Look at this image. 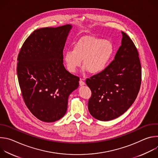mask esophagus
I'll list each match as a JSON object with an SVG mask.
<instances>
[{
	"mask_svg": "<svg viewBox=\"0 0 158 158\" xmlns=\"http://www.w3.org/2000/svg\"><path fill=\"white\" fill-rule=\"evenodd\" d=\"M79 85L81 86H82V85H85V82L83 81V79H80V81H79Z\"/></svg>",
	"mask_w": 158,
	"mask_h": 158,
	"instance_id": "34e87169",
	"label": "esophagus"
}]
</instances>
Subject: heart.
Masks as SVG:
<instances>
[{
  "mask_svg": "<svg viewBox=\"0 0 158 158\" xmlns=\"http://www.w3.org/2000/svg\"><path fill=\"white\" fill-rule=\"evenodd\" d=\"M113 53L114 46L110 41L86 35L74 44L73 50L65 52L64 60L67 69L71 73L77 72L83 60L85 71L98 74L106 69Z\"/></svg>",
  "mask_w": 158,
  "mask_h": 158,
  "instance_id": "heart-1",
  "label": "heart"
}]
</instances>
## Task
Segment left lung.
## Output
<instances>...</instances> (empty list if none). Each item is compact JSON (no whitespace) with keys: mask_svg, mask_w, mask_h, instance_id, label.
Segmentation results:
<instances>
[{"mask_svg":"<svg viewBox=\"0 0 158 158\" xmlns=\"http://www.w3.org/2000/svg\"><path fill=\"white\" fill-rule=\"evenodd\" d=\"M123 38L114 59L101 73L87 79L92 92L88 109L96 119H114L131 107L138 94L141 82V66L138 50L129 37Z\"/></svg>","mask_w":158,"mask_h":158,"instance_id":"obj_1","label":"left lung"}]
</instances>
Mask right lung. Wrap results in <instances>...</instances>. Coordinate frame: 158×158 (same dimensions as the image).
Wrapping results in <instances>:
<instances>
[{"label": "right lung", "mask_w": 158, "mask_h": 158, "mask_svg": "<svg viewBox=\"0 0 158 158\" xmlns=\"http://www.w3.org/2000/svg\"><path fill=\"white\" fill-rule=\"evenodd\" d=\"M72 27L35 30L18 56L17 71L22 97L32 114L44 122L62 118L69 95L79 87V78L63 64V49Z\"/></svg>", "instance_id": "1"}]
</instances>
